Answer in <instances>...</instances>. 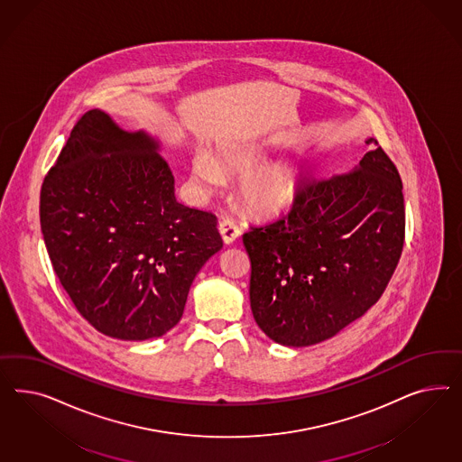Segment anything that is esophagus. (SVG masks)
<instances>
[{
	"label": "esophagus",
	"instance_id": "esophagus-1",
	"mask_svg": "<svg viewBox=\"0 0 462 462\" xmlns=\"http://www.w3.org/2000/svg\"><path fill=\"white\" fill-rule=\"evenodd\" d=\"M218 230H220V234L224 237L225 244H234L237 240L238 236H240V228L236 224V220L228 218V217L222 218V222L218 225Z\"/></svg>",
	"mask_w": 462,
	"mask_h": 462
}]
</instances>
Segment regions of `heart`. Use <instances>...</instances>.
<instances>
[{
    "label": "heart",
    "mask_w": 462,
    "mask_h": 462,
    "mask_svg": "<svg viewBox=\"0 0 462 462\" xmlns=\"http://www.w3.org/2000/svg\"><path fill=\"white\" fill-rule=\"evenodd\" d=\"M226 166L245 172L257 164V155L252 151H226L224 152ZM193 178L205 191L217 188L222 181V171L211 155L199 152L193 159ZM294 180L291 172L284 168H267L249 174L242 182V195L251 203L252 208L263 213H280L293 203Z\"/></svg>",
    "instance_id": "heart-1"
}]
</instances>
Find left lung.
<instances>
[{"label": "left lung", "instance_id": "1", "mask_svg": "<svg viewBox=\"0 0 462 462\" xmlns=\"http://www.w3.org/2000/svg\"><path fill=\"white\" fill-rule=\"evenodd\" d=\"M349 172L303 182L278 220L242 236L251 308L261 330L313 346L363 317L384 293L403 251V184L378 145Z\"/></svg>", "mask_w": 462, "mask_h": 462}]
</instances>
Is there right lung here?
Returning a JSON list of instances; mask_svg holds the SVG:
<instances>
[{"mask_svg":"<svg viewBox=\"0 0 462 462\" xmlns=\"http://www.w3.org/2000/svg\"><path fill=\"white\" fill-rule=\"evenodd\" d=\"M41 228L76 310L120 340L169 332L198 271L224 247L211 211L178 203L159 143L101 110L78 120L47 172Z\"/></svg>","mask_w":462,"mask_h":462,"instance_id":"obj_1","label":"right lung"}]
</instances>
